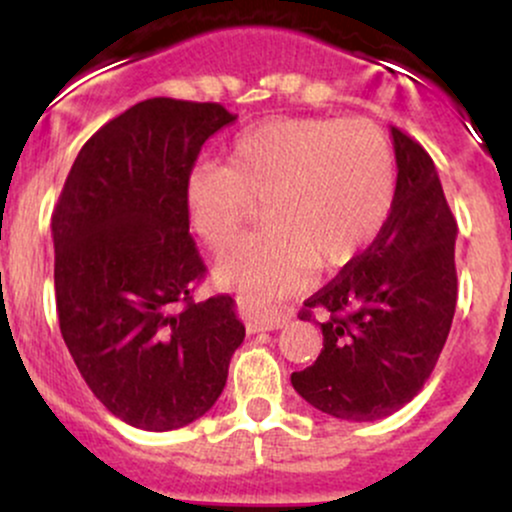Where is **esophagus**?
Instances as JSON below:
<instances>
[{"label": "esophagus", "instance_id": "1", "mask_svg": "<svg viewBox=\"0 0 512 512\" xmlns=\"http://www.w3.org/2000/svg\"><path fill=\"white\" fill-rule=\"evenodd\" d=\"M245 327L248 332H269L279 330L289 322V313L279 308H255V305H243Z\"/></svg>", "mask_w": 512, "mask_h": 512}]
</instances>
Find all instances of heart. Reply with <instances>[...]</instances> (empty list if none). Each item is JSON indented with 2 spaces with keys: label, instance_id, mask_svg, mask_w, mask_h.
I'll use <instances>...</instances> for the list:
<instances>
[{
  "label": "heart",
  "instance_id": "1",
  "mask_svg": "<svg viewBox=\"0 0 512 512\" xmlns=\"http://www.w3.org/2000/svg\"><path fill=\"white\" fill-rule=\"evenodd\" d=\"M395 195V158L368 120L281 117L238 134L228 166L199 163L187 214L214 250L236 243L262 202L267 226L219 262V276L252 296L289 291L315 267H344L378 236Z\"/></svg>",
  "mask_w": 512,
  "mask_h": 512
}]
</instances>
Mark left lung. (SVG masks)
I'll list each match as a JSON object with an SVG mask.
<instances>
[{
	"label": "left lung",
	"instance_id": "8db88e82",
	"mask_svg": "<svg viewBox=\"0 0 512 512\" xmlns=\"http://www.w3.org/2000/svg\"><path fill=\"white\" fill-rule=\"evenodd\" d=\"M397 187L373 243L298 313L325 310L322 351L291 375L293 390L344 421L395 414L431 378L457 303V223L433 158L392 127Z\"/></svg>",
	"mask_w": 512,
	"mask_h": 512
}]
</instances>
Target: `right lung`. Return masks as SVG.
I'll return each instance as SVG.
<instances>
[{"label":"right lung","mask_w":512,"mask_h":512,"mask_svg":"<svg viewBox=\"0 0 512 512\" xmlns=\"http://www.w3.org/2000/svg\"><path fill=\"white\" fill-rule=\"evenodd\" d=\"M236 122L219 103L149 98L81 146L52 211L60 332L103 407L175 431L214 407L245 327L207 274L187 214L202 144Z\"/></svg>","instance_id":"1"}]
</instances>
